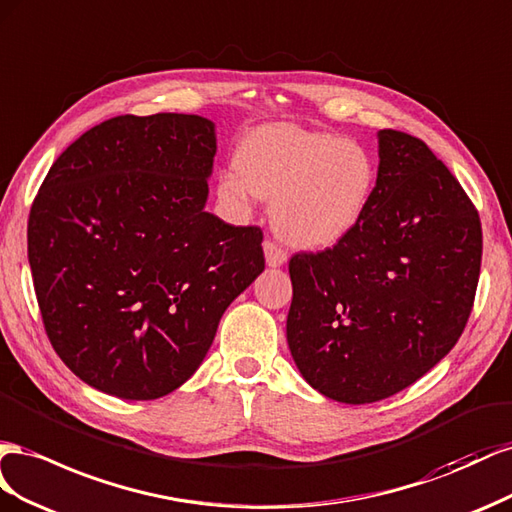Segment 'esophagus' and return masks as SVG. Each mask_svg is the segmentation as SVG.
I'll return each instance as SVG.
<instances>
[{
  "instance_id": "obj_1",
  "label": "esophagus",
  "mask_w": 512,
  "mask_h": 512,
  "mask_svg": "<svg viewBox=\"0 0 512 512\" xmlns=\"http://www.w3.org/2000/svg\"><path fill=\"white\" fill-rule=\"evenodd\" d=\"M264 253H266V264H268L270 268H279V266H283L285 261H287L285 248H281L274 240H266Z\"/></svg>"
}]
</instances>
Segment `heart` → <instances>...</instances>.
<instances>
[{"label":"heart","mask_w":512,"mask_h":512,"mask_svg":"<svg viewBox=\"0 0 512 512\" xmlns=\"http://www.w3.org/2000/svg\"><path fill=\"white\" fill-rule=\"evenodd\" d=\"M375 186L367 145L291 124L255 128L238 145L236 165L218 175V197L233 208L274 199V229L300 248L345 240L367 216Z\"/></svg>","instance_id":"b5f03b06"}]
</instances>
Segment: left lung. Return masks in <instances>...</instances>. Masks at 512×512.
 I'll use <instances>...</instances> for the list:
<instances>
[{"label": "left lung", "mask_w": 512, "mask_h": 512, "mask_svg": "<svg viewBox=\"0 0 512 512\" xmlns=\"http://www.w3.org/2000/svg\"><path fill=\"white\" fill-rule=\"evenodd\" d=\"M377 141L362 223L289 259L291 356L315 390L352 405L392 397L455 347L483 257L474 203L427 143L392 128Z\"/></svg>", "instance_id": "8db88e82"}]
</instances>
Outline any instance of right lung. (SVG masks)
<instances>
[{
	"label": "right lung",
	"instance_id": "1",
	"mask_svg": "<svg viewBox=\"0 0 512 512\" xmlns=\"http://www.w3.org/2000/svg\"><path fill=\"white\" fill-rule=\"evenodd\" d=\"M214 154L201 115H118L70 143L42 182L27 221L42 324L92 388L128 401L180 388L266 268L259 227L203 210Z\"/></svg>",
	"mask_w": 512,
	"mask_h": 512
}]
</instances>
